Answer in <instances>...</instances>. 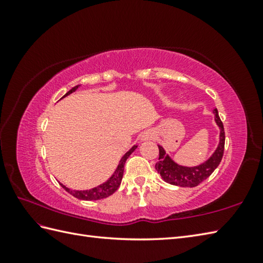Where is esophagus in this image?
<instances>
[{
  "label": "esophagus",
  "instance_id": "34e87169",
  "mask_svg": "<svg viewBox=\"0 0 263 263\" xmlns=\"http://www.w3.org/2000/svg\"><path fill=\"white\" fill-rule=\"evenodd\" d=\"M149 137H152V135H147V136H143V139L146 140V139H148Z\"/></svg>",
  "mask_w": 263,
  "mask_h": 263
}]
</instances>
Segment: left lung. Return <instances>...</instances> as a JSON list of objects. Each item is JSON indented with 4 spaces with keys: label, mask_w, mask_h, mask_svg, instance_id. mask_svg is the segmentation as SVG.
I'll return each mask as SVG.
<instances>
[{
    "label": "left lung",
    "mask_w": 263,
    "mask_h": 263,
    "mask_svg": "<svg viewBox=\"0 0 263 263\" xmlns=\"http://www.w3.org/2000/svg\"><path fill=\"white\" fill-rule=\"evenodd\" d=\"M214 113L215 121L220 128L219 143H218L216 152L212 154L211 157L205 163L195 167H185L177 165L175 161L171 159L168 155H166L163 147L158 146L159 158L157 164H156V170H157L159 175L165 182L172 184V185L194 187L199 185L201 182L206 180L214 173L218 165L220 164L225 149V131L220 117L218 115V110L215 109Z\"/></svg>",
    "instance_id": "left-lung-1"
}]
</instances>
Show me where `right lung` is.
Instances as JSON below:
<instances>
[{
	"instance_id": "1",
	"label": "right lung",
	"mask_w": 263,
	"mask_h": 263,
	"mask_svg": "<svg viewBox=\"0 0 263 263\" xmlns=\"http://www.w3.org/2000/svg\"><path fill=\"white\" fill-rule=\"evenodd\" d=\"M79 88V85L73 87L66 92L63 97L68 96L71 92L76 91L77 89ZM62 97V98H63ZM137 148V146H133L128 152L123 156L122 159L120 160V164L117 166V168L115 171V173L107 182H105L104 184H100L99 186L97 187H93L91 190H86V191H73V190H70L66 186H64L63 184H61V186H62L66 192H69L70 194L73 195L74 198L77 199H80V200H87V201H90V200H100V199H104V198H107L109 197L110 194H113L117 189H119L120 184L122 182V177H123V173H124V165H125V161L128 158V156H130L133 152H135Z\"/></svg>"
}]
</instances>
